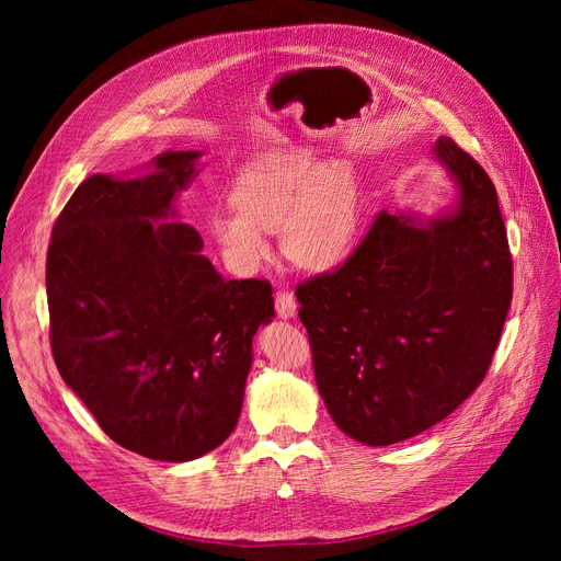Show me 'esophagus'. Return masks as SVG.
<instances>
[{"label":"esophagus","instance_id":"obj_1","mask_svg":"<svg viewBox=\"0 0 561 561\" xmlns=\"http://www.w3.org/2000/svg\"><path fill=\"white\" fill-rule=\"evenodd\" d=\"M276 313L280 318H295L297 316V301L290 290H278L276 293Z\"/></svg>","mask_w":561,"mask_h":561}]
</instances>
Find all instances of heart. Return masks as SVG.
<instances>
[{"label":"heart","mask_w":561,"mask_h":561,"mask_svg":"<svg viewBox=\"0 0 561 561\" xmlns=\"http://www.w3.org/2000/svg\"><path fill=\"white\" fill-rule=\"evenodd\" d=\"M233 208L208 215L206 231L225 262L252 274L271 257L268 233L280 231L287 260L325 271L342 264L360 233L363 201L346 163H320L287 149L243 168L231 190Z\"/></svg>","instance_id":"obj_1"}]
</instances>
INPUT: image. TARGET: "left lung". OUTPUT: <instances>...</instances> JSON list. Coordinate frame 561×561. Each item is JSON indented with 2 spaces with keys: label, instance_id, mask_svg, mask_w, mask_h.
I'll return each instance as SVG.
<instances>
[{
  "label": "left lung",
  "instance_id": "left-lung-1",
  "mask_svg": "<svg viewBox=\"0 0 561 561\" xmlns=\"http://www.w3.org/2000/svg\"><path fill=\"white\" fill-rule=\"evenodd\" d=\"M433 157L456 184L451 208L379 213L342 266L297 287L318 393L369 447L428 431L482 383L513 299L494 182L451 138Z\"/></svg>",
  "mask_w": 561,
  "mask_h": 561
}]
</instances>
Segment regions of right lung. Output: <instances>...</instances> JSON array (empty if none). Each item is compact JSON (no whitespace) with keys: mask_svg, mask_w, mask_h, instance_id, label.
Segmentation results:
<instances>
[{"mask_svg":"<svg viewBox=\"0 0 561 561\" xmlns=\"http://www.w3.org/2000/svg\"><path fill=\"white\" fill-rule=\"evenodd\" d=\"M201 151H165L147 175L83 180L46 254L50 351L62 381L116 445L182 463L239 421L266 280H225L175 198Z\"/></svg>","mask_w":561,"mask_h":561,"instance_id":"add662e5","label":"right lung"}]
</instances>
